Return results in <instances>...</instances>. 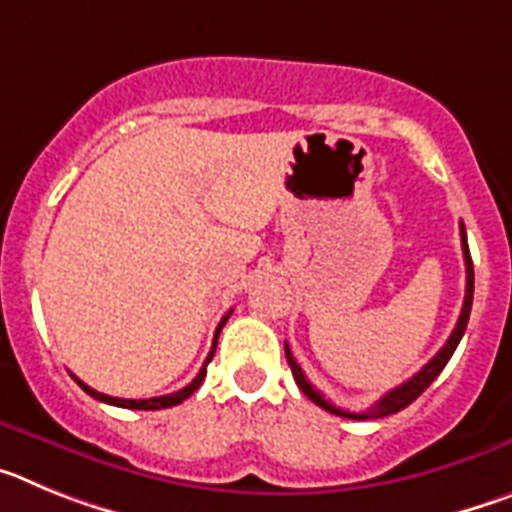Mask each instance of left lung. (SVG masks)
Returning <instances> with one entry per match:
<instances>
[{
  "instance_id": "1",
  "label": "left lung",
  "mask_w": 512,
  "mask_h": 512,
  "mask_svg": "<svg viewBox=\"0 0 512 512\" xmlns=\"http://www.w3.org/2000/svg\"><path fill=\"white\" fill-rule=\"evenodd\" d=\"M461 251H464V264H467V295H464V305H461V315L459 320H456V328L451 330L449 341L443 343V348L438 351L436 356H433L428 364L420 369L415 377H410L408 382H402L400 387H395V390H390L387 395L379 397L377 402H374L372 408L364 410V413H348V410H341L336 408L333 402L325 400L323 395H320L315 387H312L310 382H307L305 372L300 369V364L295 361V356H292V351H289V346L284 343V354H287V361H289V369H292V377H295L297 387H300L302 392H305L307 397H310L318 408L328 410V413L333 415H341V418H354V420H369V418H384V415H392V413H400L402 408H408L410 402L418 400L420 395H423L425 390H428V384L433 382V379L438 377V374L443 372V366L449 364V359L454 356L456 346H459L461 336H464V330H467V323H469V312H472V297H474V266H472V256H469V243H467V230H464V223H461Z\"/></svg>"
}]
</instances>
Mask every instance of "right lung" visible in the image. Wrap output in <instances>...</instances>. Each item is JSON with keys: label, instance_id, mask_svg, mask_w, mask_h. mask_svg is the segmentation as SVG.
Segmentation results:
<instances>
[{"label": "right lung", "instance_id": "add662e5", "mask_svg": "<svg viewBox=\"0 0 512 512\" xmlns=\"http://www.w3.org/2000/svg\"><path fill=\"white\" fill-rule=\"evenodd\" d=\"M230 312H233V310H228V315H225V318L220 320V325H217V330H215V341H212V348H210V356H207V359H205V364H202L200 374H197V377H194L192 382H189L187 387H184V390H179V392H171V395H164V397H148V400H122V397H110V395H102V392L92 390V387H89V384H84V382H81V379H76V377H74V379H76V382H79V387H81V390L87 392V395H92L94 400H99V402H107V405H115V408H128V410H161V408H174V405H179V402H184V400H187V397L192 395V392H197V390H200L202 379H205V374H207V364H210V361H212V356H215L217 336H220V330H223V325L228 323Z\"/></svg>", "mask_w": 512, "mask_h": 512}]
</instances>
